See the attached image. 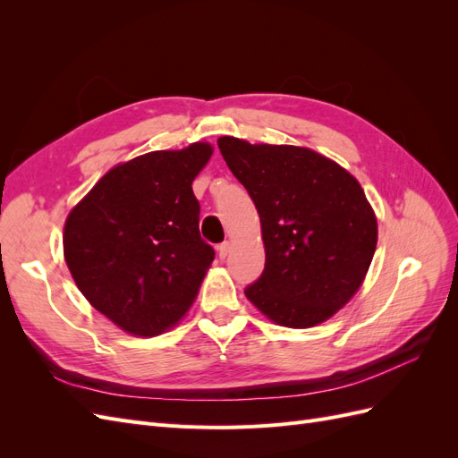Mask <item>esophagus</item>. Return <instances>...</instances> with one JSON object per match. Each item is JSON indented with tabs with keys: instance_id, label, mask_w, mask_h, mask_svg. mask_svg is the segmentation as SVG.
Returning a JSON list of instances; mask_svg holds the SVG:
<instances>
[{
	"instance_id": "esophagus-1",
	"label": "esophagus",
	"mask_w": 458,
	"mask_h": 458,
	"mask_svg": "<svg viewBox=\"0 0 458 458\" xmlns=\"http://www.w3.org/2000/svg\"><path fill=\"white\" fill-rule=\"evenodd\" d=\"M229 252H231V244H229V242H221V244L217 246V256H219V259H225V258L229 256Z\"/></svg>"
}]
</instances>
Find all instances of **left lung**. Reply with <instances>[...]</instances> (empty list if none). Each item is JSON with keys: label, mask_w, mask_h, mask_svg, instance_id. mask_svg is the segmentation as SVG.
<instances>
[{"label": "left lung", "mask_w": 458, "mask_h": 458, "mask_svg": "<svg viewBox=\"0 0 458 458\" xmlns=\"http://www.w3.org/2000/svg\"><path fill=\"white\" fill-rule=\"evenodd\" d=\"M233 175L254 200L266 269L244 294L273 323L327 321L361 286L377 250V216L340 164L294 145L219 137Z\"/></svg>", "instance_id": "obj_1"}]
</instances>
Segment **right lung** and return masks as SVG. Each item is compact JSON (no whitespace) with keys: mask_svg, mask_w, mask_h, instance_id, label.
Returning a JSON list of instances; mask_svg holds the SVG:
<instances>
[{"mask_svg":"<svg viewBox=\"0 0 458 458\" xmlns=\"http://www.w3.org/2000/svg\"><path fill=\"white\" fill-rule=\"evenodd\" d=\"M212 145L155 150L108 170L68 214L64 259L80 293L122 330L157 336L195 301L214 248L192 182Z\"/></svg>","mask_w":458,"mask_h":458,"instance_id":"add662e5","label":"right lung"}]
</instances>
